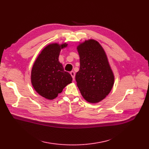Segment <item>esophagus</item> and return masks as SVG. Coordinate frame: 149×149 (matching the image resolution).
<instances>
[{
    "label": "esophagus",
    "mask_w": 149,
    "mask_h": 149,
    "mask_svg": "<svg viewBox=\"0 0 149 149\" xmlns=\"http://www.w3.org/2000/svg\"><path fill=\"white\" fill-rule=\"evenodd\" d=\"M70 75H71V76H72V79H73L74 80H75V74L74 71H71V72H70Z\"/></svg>",
    "instance_id": "esophagus-1"
}]
</instances>
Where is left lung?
Here are the masks:
<instances>
[{
    "label": "left lung",
    "mask_w": 149,
    "mask_h": 149,
    "mask_svg": "<svg viewBox=\"0 0 149 149\" xmlns=\"http://www.w3.org/2000/svg\"><path fill=\"white\" fill-rule=\"evenodd\" d=\"M80 67L75 80L83 97L91 103L103 100L112 89L114 75L106 54L94 40H86L77 46Z\"/></svg>",
    "instance_id": "obj_1"
}]
</instances>
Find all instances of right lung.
<instances>
[{
  "mask_svg": "<svg viewBox=\"0 0 149 149\" xmlns=\"http://www.w3.org/2000/svg\"><path fill=\"white\" fill-rule=\"evenodd\" d=\"M66 43L49 44L37 58L31 70V83L36 91L43 97L53 100L61 93L72 78L65 71L58 61L60 52Z\"/></svg>",
  "mask_w": 149,
  "mask_h": 149,
  "instance_id": "right-lung-1",
  "label": "right lung"
}]
</instances>
